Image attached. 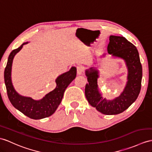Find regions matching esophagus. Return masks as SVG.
<instances>
[{"label":"esophagus","instance_id":"1","mask_svg":"<svg viewBox=\"0 0 152 152\" xmlns=\"http://www.w3.org/2000/svg\"><path fill=\"white\" fill-rule=\"evenodd\" d=\"M84 70V68L83 66H78L77 67V72L78 75H81V74H83Z\"/></svg>","mask_w":152,"mask_h":152}]
</instances>
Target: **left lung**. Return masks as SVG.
I'll return each instance as SVG.
<instances>
[{
  "instance_id": "obj_1",
  "label": "left lung",
  "mask_w": 152,
  "mask_h": 152,
  "mask_svg": "<svg viewBox=\"0 0 152 152\" xmlns=\"http://www.w3.org/2000/svg\"><path fill=\"white\" fill-rule=\"evenodd\" d=\"M108 52L124 59L126 63L128 80L123 92L112 100L103 98L98 90L97 71L91 68L90 71L86 72L89 84H86L85 95L90 104L99 112L105 115H116L128 108L138 97L141 88L142 69L137 49L123 37H110Z\"/></svg>"
}]
</instances>
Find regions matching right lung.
<instances>
[{"label":"right lung","mask_w":152,"mask_h":152,"mask_svg":"<svg viewBox=\"0 0 152 152\" xmlns=\"http://www.w3.org/2000/svg\"><path fill=\"white\" fill-rule=\"evenodd\" d=\"M23 43L10 53L4 69V82L10 101L12 105L25 115L33 119H40L51 115L58 108L62 101L64 91L68 85L75 78L77 69L72 67L69 71L62 74L55 80L57 86L41 100L35 101L30 97H23L18 95L13 86L11 80V70L13 59L23 45Z\"/></svg>","instance_id":"right-lung-1"}]
</instances>
